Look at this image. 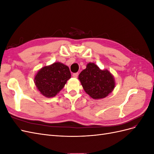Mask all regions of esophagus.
<instances>
[{"label":"esophagus","mask_w":154,"mask_h":154,"mask_svg":"<svg viewBox=\"0 0 154 154\" xmlns=\"http://www.w3.org/2000/svg\"><path fill=\"white\" fill-rule=\"evenodd\" d=\"M78 76V73H74V74H72V76L74 78H77Z\"/></svg>","instance_id":"1"}]
</instances>
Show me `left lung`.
<instances>
[{"label": "left lung", "mask_w": 154, "mask_h": 154, "mask_svg": "<svg viewBox=\"0 0 154 154\" xmlns=\"http://www.w3.org/2000/svg\"><path fill=\"white\" fill-rule=\"evenodd\" d=\"M79 80L87 94L92 98H105L113 91L116 82L114 76L107 69L101 70L94 63H88L79 74Z\"/></svg>", "instance_id": "1"}]
</instances>
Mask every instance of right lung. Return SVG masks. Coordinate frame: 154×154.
<instances>
[{"instance_id": "obj_1", "label": "right lung", "mask_w": 154, "mask_h": 154, "mask_svg": "<svg viewBox=\"0 0 154 154\" xmlns=\"http://www.w3.org/2000/svg\"><path fill=\"white\" fill-rule=\"evenodd\" d=\"M71 77L68 66L62 63L54 62L41 68L35 76L34 82L41 94L52 97L62 89Z\"/></svg>"}]
</instances>
